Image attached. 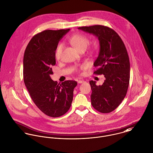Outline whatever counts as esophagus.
Masks as SVG:
<instances>
[{
    "label": "esophagus",
    "mask_w": 153,
    "mask_h": 153,
    "mask_svg": "<svg viewBox=\"0 0 153 153\" xmlns=\"http://www.w3.org/2000/svg\"><path fill=\"white\" fill-rule=\"evenodd\" d=\"M84 82H85L84 80H79V81H78V84H82V83H84Z\"/></svg>",
    "instance_id": "esophagus-1"
}]
</instances>
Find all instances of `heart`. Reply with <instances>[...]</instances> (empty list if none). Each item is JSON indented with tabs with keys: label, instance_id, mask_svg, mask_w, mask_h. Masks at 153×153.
Wrapping results in <instances>:
<instances>
[{
	"label": "heart",
	"instance_id": "1",
	"mask_svg": "<svg viewBox=\"0 0 153 153\" xmlns=\"http://www.w3.org/2000/svg\"><path fill=\"white\" fill-rule=\"evenodd\" d=\"M69 41L73 45H74L79 51L85 49L89 44V39L85 36L81 34H75L71 36L69 38ZM64 47V44L60 43L56 46L55 51V56L57 60L61 59L62 51ZM85 65L81 66V69H84Z\"/></svg>",
	"mask_w": 153,
	"mask_h": 153
}]
</instances>
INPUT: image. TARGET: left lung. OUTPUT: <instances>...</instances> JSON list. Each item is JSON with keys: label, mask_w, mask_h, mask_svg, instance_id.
<instances>
[{"label": "left lung", "mask_w": 153, "mask_h": 153, "mask_svg": "<svg viewBox=\"0 0 153 153\" xmlns=\"http://www.w3.org/2000/svg\"><path fill=\"white\" fill-rule=\"evenodd\" d=\"M78 29L93 34L100 41V52L94 65L97 75L103 74L102 85L89 81L91 104L98 111L109 113L117 108L125 98L130 82V64L127 51L118 33L102 25L79 27Z\"/></svg>", "instance_id": "8db88e82"}]
</instances>
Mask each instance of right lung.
<instances>
[{
    "instance_id": "1",
    "label": "right lung",
    "mask_w": 153,
    "mask_h": 153,
    "mask_svg": "<svg viewBox=\"0 0 153 153\" xmlns=\"http://www.w3.org/2000/svg\"><path fill=\"white\" fill-rule=\"evenodd\" d=\"M68 29L45 30L35 35L27 45L23 57V80L33 102L51 117H59L71 107L75 81L60 84L53 81L52 66L56 64L55 51Z\"/></svg>"
}]
</instances>
